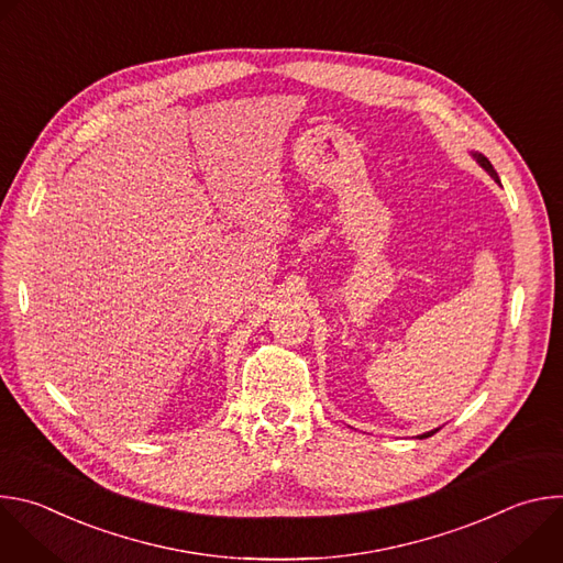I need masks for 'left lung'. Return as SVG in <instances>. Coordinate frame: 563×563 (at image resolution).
<instances>
[{"mask_svg": "<svg viewBox=\"0 0 563 563\" xmlns=\"http://www.w3.org/2000/svg\"><path fill=\"white\" fill-rule=\"evenodd\" d=\"M474 157H476V163H478V165H481V167H484V169H486V172H488V174H490V176H493V178H495V180H497V183H499V176H497V172H495V167H493V165H490V159H488V157H486V155H481V153H474ZM434 432H437V430H432V432H426V434H421V437H419V439H428V437H432V434H434Z\"/></svg>", "mask_w": 563, "mask_h": 563, "instance_id": "8db88e82", "label": "left lung"}]
</instances>
